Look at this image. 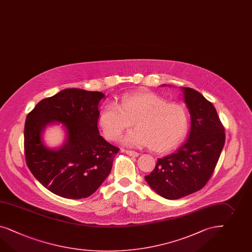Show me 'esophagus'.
<instances>
[{
    "instance_id": "1",
    "label": "esophagus",
    "mask_w": 252,
    "mask_h": 252,
    "mask_svg": "<svg viewBox=\"0 0 252 252\" xmlns=\"http://www.w3.org/2000/svg\"><path fill=\"white\" fill-rule=\"evenodd\" d=\"M125 152L131 157H138L139 155V153H137L136 151H133V150H125Z\"/></svg>"
}]
</instances>
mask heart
Masks as SVG:
<instances>
[{"mask_svg":"<svg viewBox=\"0 0 252 252\" xmlns=\"http://www.w3.org/2000/svg\"><path fill=\"white\" fill-rule=\"evenodd\" d=\"M135 122L122 142L129 147H150L164 153L183 141L188 128L186 109L148 90L124 94L119 102H108L100 113L99 126L103 136L115 141Z\"/></svg>","mask_w":252,"mask_h":252,"instance_id":"b5f03b06","label":"heart"}]
</instances>
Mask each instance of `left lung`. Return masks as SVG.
I'll return each instance as SVG.
<instances>
[{"instance_id":"1","label":"left lung","mask_w":252,"mask_h":252,"mask_svg":"<svg viewBox=\"0 0 252 252\" xmlns=\"http://www.w3.org/2000/svg\"><path fill=\"white\" fill-rule=\"evenodd\" d=\"M181 91L190 116L188 138L174 153L158 158L155 169L145 176L158 194L169 200L189 195L207 184L225 139L224 126L212 102L193 89L181 87Z\"/></svg>"}]
</instances>
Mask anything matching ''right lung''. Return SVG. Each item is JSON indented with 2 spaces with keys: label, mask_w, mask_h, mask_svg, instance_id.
<instances>
[{
  "label": "right lung",
  "mask_w": 252,
  "mask_h": 252,
  "mask_svg": "<svg viewBox=\"0 0 252 252\" xmlns=\"http://www.w3.org/2000/svg\"><path fill=\"white\" fill-rule=\"evenodd\" d=\"M101 92L62 90L43 99L27 116L25 152L29 170L43 186L68 199L92 195L112 170L119 149L108 143L98 129ZM63 124L65 140L50 148L43 140L48 125Z\"/></svg>",
  "instance_id": "1"
}]
</instances>
